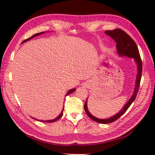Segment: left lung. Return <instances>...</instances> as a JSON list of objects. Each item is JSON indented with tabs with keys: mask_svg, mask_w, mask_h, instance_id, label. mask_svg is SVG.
<instances>
[{
	"mask_svg": "<svg viewBox=\"0 0 155 155\" xmlns=\"http://www.w3.org/2000/svg\"><path fill=\"white\" fill-rule=\"evenodd\" d=\"M105 33L107 35L110 36L115 41V42H116L117 53L120 56H127L134 58L135 63H137V75L136 81H135V90L133 92L132 97H130L128 102L125 104L124 108L118 114H115L112 117L107 118V119H99V118H97L95 116H92L88 111L87 105V101H85L84 104V109L87 116L94 121L103 124H110V123H112L117 120L118 118H120L126 111V110L128 109L131 104L133 102V101L135 100V97L137 96V92H138L142 77V71H143V63H142V60L140 58V56L138 48H137L136 44L133 41L132 38L120 29H115L114 30H107L105 31Z\"/></svg>",
	"mask_w": 155,
	"mask_h": 155,
	"instance_id": "left-lung-1",
	"label": "left lung"
}]
</instances>
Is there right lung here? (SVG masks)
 <instances>
[{"mask_svg": "<svg viewBox=\"0 0 155 155\" xmlns=\"http://www.w3.org/2000/svg\"><path fill=\"white\" fill-rule=\"evenodd\" d=\"M43 33H44V31L43 32H40V33H37V34H35V35H34L33 36H31V37H29V38H28V39H25V40H24V41H22V43H24V42H26L27 41H29V40H30L31 38H34L35 37H37V36H38V35H41V34H43ZM75 88H74V89H71V90H70L68 92H67V94H65L67 96V95H69L70 94H71V93H73V92H75ZM63 110H62V111H61V113L59 114V116H58V117H56V118H54V119H53V120H39V121H41V122H44V123H52V122H55V121H56L57 120H58V119H60V118L62 117V116H63Z\"/></svg>", "mask_w": 155, "mask_h": 155, "instance_id": "obj_1", "label": "right lung"}]
</instances>
